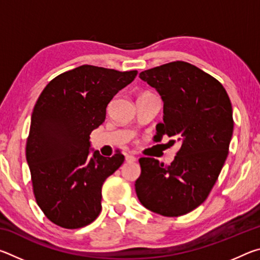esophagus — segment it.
Masks as SVG:
<instances>
[{
	"label": "esophagus",
	"instance_id": "esophagus-1",
	"mask_svg": "<svg viewBox=\"0 0 260 260\" xmlns=\"http://www.w3.org/2000/svg\"><path fill=\"white\" fill-rule=\"evenodd\" d=\"M136 160V158L133 155H126V161L127 162H133Z\"/></svg>",
	"mask_w": 260,
	"mask_h": 260
}]
</instances>
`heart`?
Returning a JSON list of instances; mask_svg holds the SVG:
<instances>
[{"label": "heart", "instance_id": "b5f03b06", "mask_svg": "<svg viewBox=\"0 0 260 260\" xmlns=\"http://www.w3.org/2000/svg\"><path fill=\"white\" fill-rule=\"evenodd\" d=\"M144 94H149V93H144ZM143 95V94H142Z\"/></svg>", "mask_w": 260, "mask_h": 260}]
</instances>
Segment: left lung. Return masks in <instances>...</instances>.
<instances>
[{
	"instance_id": "1",
	"label": "left lung",
	"mask_w": 260,
	"mask_h": 260,
	"mask_svg": "<svg viewBox=\"0 0 260 260\" xmlns=\"http://www.w3.org/2000/svg\"><path fill=\"white\" fill-rule=\"evenodd\" d=\"M140 78L164 101V122L155 138L178 139L181 148L169 166L140 158L136 195L164 217L187 214L208 199L228 156L234 128L230 96L217 79L182 60L146 70Z\"/></svg>"
}]
</instances>
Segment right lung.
Masks as SVG:
<instances>
[{
  "label": "right lung",
  "mask_w": 260,
  "mask_h": 260,
  "mask_svg": "<svg viewBox=\"0 0 260 260\" xmlns=\"http://www.w3.org/2000/svg\"><path fill=\"white\" fill-rule=\"evenodd\" d=\"M138 71L82 65L48 83L35 103L26 159L38 205L55 225L77 230L99 217L102 186L125 157L89 155V135L105 120L107 107Z\"/></svg>",
  "instance_id": "obj_1"
}]
</instances>
